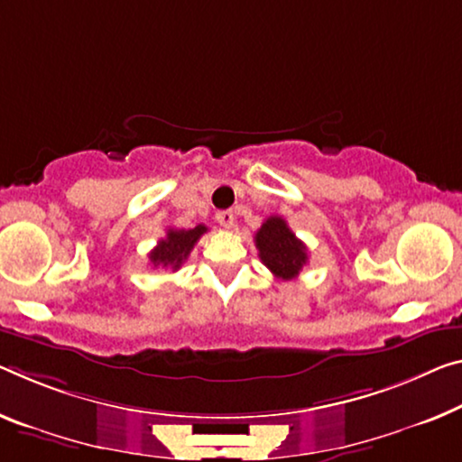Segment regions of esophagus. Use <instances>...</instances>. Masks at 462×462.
I'll list each match as a JSON object with an SVG mask.
<instances>
[{
    "label": "esophagus",
    "instance_id": "obj_1",
    "mask_svg": "<svg viewBox=\"0 0 462 462\" xmlns=\"http://www.w3.org/2000/svg\"><path fill=\"white\" fill-rule=\"evenodd\" d=\"M217 223L225 226V229H231V226H233V212L231 210L217 212Z\"/></svg>",
    "mask_w": 462,
    "mask_h": 462
}]
</instances>
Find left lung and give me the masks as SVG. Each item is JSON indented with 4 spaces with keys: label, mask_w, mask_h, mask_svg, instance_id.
<instances>
[{
    "label": "left lung",
    "mask_w": 462,
    "mask_h": 462,
    "mask_svg": "<svg viewBox=\"0 0 462 462\" xmlns=\"http://www.w3.org/2000/svg\"><path fill=\"white\" fill-rule=\"evenodd\" d=\"M258 255L276 279L291 281L308 264V247L289 229L285 218L268 217L255 233Z\"/></svg>",
    "instance_id": "left-lung-1"
}]
</instances>
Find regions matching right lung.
<instances>
[{
	"instance_id": "add662e5",
	"label": "right lung",
	"mask_w": 462,
	"mask_h": 462,
	"mask_svg": "<svg viewBox=\"0 0 462 462\" xmlns=\"http://www.w3.org/2000/svg\"><path fill=\"white\" fill-rule=\"evenodd\" d=\"M208 231L207 225H196L194 229H167V237H162L157 247L148 254V260L154 268H171L180 271V266L188 260L189 252L194 250L204 233Z\"/></svg>"
}]
</instances>
